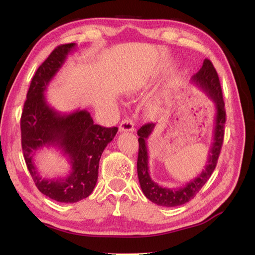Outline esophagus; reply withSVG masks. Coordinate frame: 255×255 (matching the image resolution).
<instances>
[{"instance_id":"obj_1","label":"esophagus","mask_w":255,"mask_h":255,"mask_svg":"<svg viewBox=\"0 0 255 255\" xmlns=\"http://www.w3.org/2000/svg\"><path fill=\"white\" fill-rule=\"evenodd\" d=\"M119 130L122 132H126V131H133L134 130V125L132 123L131 119L126 118L121 123V126H119Z\"/></svg>"}]
</instances>
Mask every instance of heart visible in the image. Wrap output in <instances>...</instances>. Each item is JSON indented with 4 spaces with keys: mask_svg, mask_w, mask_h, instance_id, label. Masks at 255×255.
<instances>
[{
    "mask_svg": "<svg viewBox=\"0 0 255 255\" xmlns=\"http://www.w3.org/2000/svg\"><path fill=\"white\" fill-rule=\"evenodd\" d=\"M148 110L151 112V111H153V110H155V105L154 104H150L149 106H148Z\"/></svg>",
    "mask_w": 255,
    "mask_h": 255,
    "instance_id": "1",
    "label": "heart"
}]
</instances>
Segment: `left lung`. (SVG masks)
I'll return each instance as SVG.
<instances>
[{
  "label": "left lung",
  "instance_id": "8db88e82",
  "mask_svg": "<svg viewBox=\"0 0 255 255\" xmlns=\"http://www.w3.org/2000/svg\"><path fill=\"white\" fill-rule=\"evenodd\" d=\"M192 80L214 102L216 108L214 136L209 149L207 163H206L205 169L199 175H197V177L188 182L186 185L178 188L162 187L158 183L153 182L149 174L147 140L150 137V134L152 133L155 124H145L137 131L139 136L137 172L140 187H141L145 197L150 199L151 202L159 206H164V207H175V206L183 205L196 196L200 188L205 185L206 182L209 180V177L213 174L215 167L217 165L221 145L224 142L226 124L225 103L218 74L211 61L208 59H205L203 67L200 68L196 74H194Z\"/></svg>",
  "mask_w": 255,
  "mask_h": 255
}]
</instances>
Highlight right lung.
<instances>
[{
    "label": "right lung",
    "mask_w": 255,
    "mask_h": 255,
    "mask_svg": "<svg viewBox=\"0 0 255 255\" xmlns=\"http://www.w3.org/2000/svg\"><path fill=\"white\" fill-rule=\"evenodd\" d=\"M75 44L58 46L37 69L27 92L20 118L21 148L37 188L60 203H77L90 196L99 177L103 151L118 131L117 127L95 125L86 110L61 113L48 104L45 91ZM44 146H55L68 158L72 171L66 178H42L33 156Z\"/></svg>",
    "instance_id": "obj_1"
}]
</instances>
